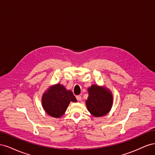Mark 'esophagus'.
I'll list each match as a JSON object with an SVG mask.
<instances>
[{"label":"esophagus","mask_w":155,"mask_h":155,"mask_svg":"<svg viewBox=\"0 0 155 155\" xmlns=\"http://www.w3.org/2000/svg\"><path fill=\"white\" fill-rule=\"evenodd\" d=\"M76 99L78 101H80L81 100V96L80 95H78L76 96Z\"/></svg>","instance_id":"esophagus-1"}]
</instances>
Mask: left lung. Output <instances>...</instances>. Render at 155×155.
<instances>
[{"label": "left lung", "instance_id": "8db88e82", "mask_svg": "<svg viewBox=\"0 0 155 155\" xmlns=\"http://www.w3.org/2000/svg\"><path fill=\"white\" fill-rule=\"evenodd\" d=\"M88 97L86 105L90 113L95 117H101L109 112L113 104L111 92L106 88L93 85L88 88Z\"/></svg>", "mask_w": 155, "mask_h": 155}]
</instances>
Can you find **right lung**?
Listing matches in <instances>:
<instances>
[{"label":"right lung","mask_w":155,"mask_h":155,"mask_svg":"<svg viewBox=\"0 0 155 155\" xmlns=\"http://www.w3.org/2000/svg\"><path fill=\"white\" fill-rule=\"evenodd\" d=\"M42 105L49 116L60 118L66 111L70 101L77 100L71 91H67L61 84L50 87L42 96Z\"/></svg>","instance_id":"1"}]
</instances>
